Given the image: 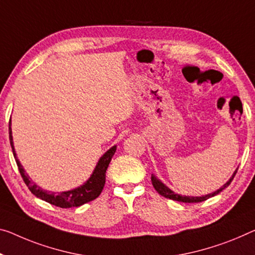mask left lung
I'll use <instances>...</instances> for the list:
<instances>
[{"label":"left lung","mask_w":255,"mask_h":255,"mask_svg":"<svg viewBox=\"0 0 255 255\" xmlns=\"http://www.w3.org/2000/svg\"><path fill=\"white\" fill-rule=\"evenodd\" d=\"M238 170V168H237ZM237 170L234 172L233 177L229 179V181L225 183L220 189H218L217 191H214V193L212 194H209V195H205V196H202V197H190V196H181V195H178L175 194L172 191L171 189H168V188L164 185V183H162L159 181V180L155 177V175H151V183L152 186H154V188L156 190H157V193L159 195L164 196L165 198H170V199H173V201H177V202H183V203H199V202H203V201H206V199H209L210 197H213V196L218 195L219 193H221V191L225 189V188L228 187L230 185V182L233 181V179L235 175H236L237 173Z\"/></svg>","instance_id":"obj_1"}]
</instances>
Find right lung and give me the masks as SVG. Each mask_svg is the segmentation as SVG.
I'll list each match as a JSON object with an SVG mask.
<instances>
[{"label": "right lung", "mask_w": 255, "mask_h": 255, "mask_svg": "<svg viewBox=\"0 0 255 255\" xmlns=\"http://www.w3.org/2000/svg\"><path fill=\"white\" fill-rule=\"evenodd\" d=\"M9 138L11 147H12L13 156L18 165V170L20 172L23 182L26 183L28 189L32 191V194H34L36 197L41 198L43 201L48 202L52 205L62 207V209L81 206L85 204V203H89L93 201V199H96L98 196L101 194L106 182V171H107V167L109 165V163H111L112 157L114 156L116 151V146H114L108 151L105 152L103 157L99 159V162H98L92 175L83 186L69 191H64V193H52V191H46L44 189H42V188L35 185L33 181H30L28 174H26V172L21 166L20 162H19L18 158L15 157V151L12 141V132H11V123H9Z\"/></svg>", "instance_id": "right-lung-1"}]
</instances>
